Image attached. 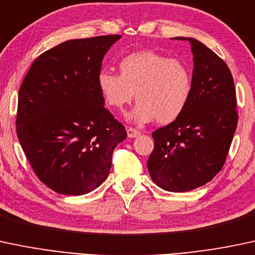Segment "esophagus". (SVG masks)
Instances as JSON below:
<instances>
[{
	"mask_svg": "<svg viewBox=\"0 0 255 255\" xmlns=\"http://www.w3.org/2000/svg\"><path fill=\"white\" fill-rule=\"evenodd\" d=\"M127 131H128V136L130 137V138H135V137L141 135V131L136 130V128H128Z\"/></svg>",
	"mask_w": 255,
	"mask_h": 255,
	"instance_id": "1",
	"label": "esophagus"
}]
</instances>
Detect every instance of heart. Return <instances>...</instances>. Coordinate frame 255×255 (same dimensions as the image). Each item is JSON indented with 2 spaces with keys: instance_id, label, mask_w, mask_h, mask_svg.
<instances>
[{
  "instance_id": "b5f03b06",
  "label": "heart",
  "mask_w": 255,
  "mask_h": 255,
  "mask_svg": "<svg viewBox=\"0 0 255 255\" xmlns=\"http://www.w3.org/2000/svg\"><path fill=\"white\" fill-rule=\"evenodd\" d=\"M97 87L105 104L123 112L132 102L133 122L143 124L155 119L167 125L184 112L193 93V74L185 62L150 49L128 54L119 61V74L102 71Z\"/></svg>"
}]
</instances>
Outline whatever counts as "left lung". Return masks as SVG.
<instances>
[{"label":"left lung","instance_id":"8db88e82","mask_svg":"<svg viewBox=\"0 0 255 255\" xmlns=\"http://www.w3.org/2000/svg\"><path fill=\"white\" fill-rule=\"evenodd\" d=\"M188 41L194 54L190 101L178 119L151 133L154 149L147 162L153 182L174 193L196 189L222 170L239 120L227 64L201 42Z\"/></svg>","mask_w":255,"mask_h":255}]
</instances>
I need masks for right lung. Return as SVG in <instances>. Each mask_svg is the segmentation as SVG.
Instances as JSON below:
<instances>
[{"label":"right lung","mask_w":255,"mask_h":255,"mask_svg":"<svg viewBox=\"0 0 255 255\" xmlns=\"http://www.w3.org/2000/svg\"><path fill=\"white\" fill-rule=\"evenodd\" d=\"M119 35L66 41L31 65L19 89L16 135L33 172L51 190L84 195L104 183L124 125L97 87L102 60Z\"/></svg>","instance_id":"right-lung-1"}]
</instances>
